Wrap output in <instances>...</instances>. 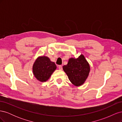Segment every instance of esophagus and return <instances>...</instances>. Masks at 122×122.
<instances>
[{"label": "esophagus", "instance_id": "34e87169", "mask_svg": "<svg viewBox=\"0 0 122 122\" xmlns=\"http://www.w3.org/2000/svg\"><path fill=\"white\" fill-rule=\"evenodd\" d=\"M58 69H59V70H62V66L61 65H60L58 66Z\"/></svg>", "mask_w": 122, "mask_h": 122}]
</instances>
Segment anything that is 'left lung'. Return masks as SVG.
I'll list each match as a JSON object with an SVG mask.
<instances>
[{
	"label": "left lung",
	"instance_id": "1",
	"mask_svg": "<svg viewBox=\"0 0 122 122\" xmlns=\"http://www.w3.org/2000/svg\"><path fill=\"white\" fill-rule=\"evenodd\" d=\"M62 68L70 81L77 86L84 83L90 71V65L82 54L77 58H70Z\"/></svg>",
	"mask_w": 122,
	"mask_h": 122
}]
</instances>
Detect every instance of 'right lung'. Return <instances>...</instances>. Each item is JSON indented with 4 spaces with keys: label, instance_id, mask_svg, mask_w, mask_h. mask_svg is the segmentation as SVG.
I'll return each instance as SVG.
<instances>
[{
    "label": "right lung",
    "instance_id": "obj_1",
    "mask_svg": "<svg viewBox=\"0 0 122 122\" xmlns=\"http://www.w3.org/2000/svg\"><path fill=\"white\" fill-rule=\"evenodd\" d=\"M56 69L54 62L51 61L46 56H40L33 65L32 71L36 78L41 82H45L48 79Z\"/></svg>",
    "mask_w": 122,
    "mask_h": 122
}]
</instances>
